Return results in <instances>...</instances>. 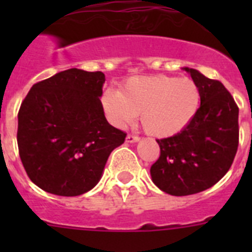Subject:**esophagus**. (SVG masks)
I'll return each mask as SVG.
<instances>
[{
    "instance_id": "obj_1",
    "label": "esophagus",
    "mask_w": 252,
    "mask_h": 252,
    "mask_svg": "<svg viewBox=\"0 0 252 252\" xmlns=\"http://www.w3.org/2000/svg\"><path fill=\"white\" fill-rule=\"evenodd\" d=\"M140 140L139 136H135V135H127L126 136V142H130V144H132V142H137Z\"/></svg>"
}]
</instances>
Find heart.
Masks as SVG:
<instances>
[{
    "label": "heart",
    "instance_id": "1",
    "mask_svg": "<svg viewBox=\"0 0 252 252\" xmlns=\"http://www.w3.org/2000/svg\"><path fill=\"white\" fill-rule=\"evenodd\" d=\"M102 107L117 127H125L141 113V125L154 137H169L186 128L194 119L201 92L192 79L169 75L132 77L121 91L107 90Z\"/></svg>",
    "mask_w": 252,
    "mask_h": 252
}]
</instances>
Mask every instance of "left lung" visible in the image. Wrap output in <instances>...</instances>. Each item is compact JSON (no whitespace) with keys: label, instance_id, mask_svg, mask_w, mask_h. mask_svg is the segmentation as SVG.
Returning <instances> with one entry per match:
<instances>
[{"label":"left lung","instance_id":"1","mask_svg":"<svg viewBox=\"0 0 252 252\" xmlns=\"http://www.w3.org/2000/svg\"><path fill=\"white\" fill-rule=\"evenodd\" d=\"M201 92L194 119L174 136L157 140L160 157L151 165L154 184L170 195L203 192L221 180L239 146V107L220 81L184 68Z\"/></svg>","mask_w":252,"mask_h":252}]
</instances>
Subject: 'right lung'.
<instances>
[{"label": "right lung", "mask_w": 252, "mask_h": 252, "mask_svg": "<svg viewBox=\"0 0 252 252\" xmlns=\"http://www.w3.org/2000/svg\"><path fill=\"white\" fill-rule=\"evenodd\" d=\"M104 74L72 68L34 84L19 111L17 145L34 184L74 197L98 183L113 149L126 133L104 117Z\"/></svg>", "instance_id": "add662e5"}]
</instances>
